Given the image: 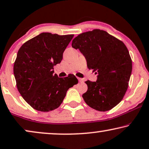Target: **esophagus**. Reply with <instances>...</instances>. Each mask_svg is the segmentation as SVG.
Segmentation results:
<instances>
[{
	"mask_svg": "<svg viewBox=\"0 0 149 149\" xmlns=\"http://www.w3.org/2000/svg\"><path fill=\"white\" fill-rule=\"evenodd\" d=\"M77 79H78V80H79V82H83V79L82 78H79V77H78V78H77Z\"/></svg>",
	"mask_w": 149,
	"mask_h": 149,
	"instance_id": "1",
	"label": "esophagus"
}]
</instances>
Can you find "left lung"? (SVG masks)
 <instances>
[{
    "instance_id": "1",
    "label": "left lung",
    "mask_w": 149,
    "mask_h": 149,
    "mask_svg": "<svg viewBox=\"0 0 149 149\" xmlns=\"http://www.w3.org/2000/svg\"><path fill=\"white\" fill-rule=\"evenodd\" d=\"M72 46L85 56L88 68L98 74L96 81H85L88 91L82 97L86 103L99 111L111 110L123 99L128 87L132 63L127 47L98 29L78 35Z\"/></svg>"
}]
</instances>
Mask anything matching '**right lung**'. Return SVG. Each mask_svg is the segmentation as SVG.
Listing matches in <instances>:
<instances>
[{
  "instance_id": "add662e5",
  "label": "right lung",
  "mask_w": 149,
  "mask_h": 149,
  "mask_svg": "<svg viewBox=\"0 0 149 149\" xmlns=\"http://www.w3.org/2000/svg\"><path fill=\"white\" fill-rule=\"evenodd\" d=\"M74 35L43 32L27 41L19 49L13 66L17 87L24 99L34 109L48 112L58 108L70 88L78 83L74 75L58 77L54 65Z\"/></svg>"
}]
</instances>
